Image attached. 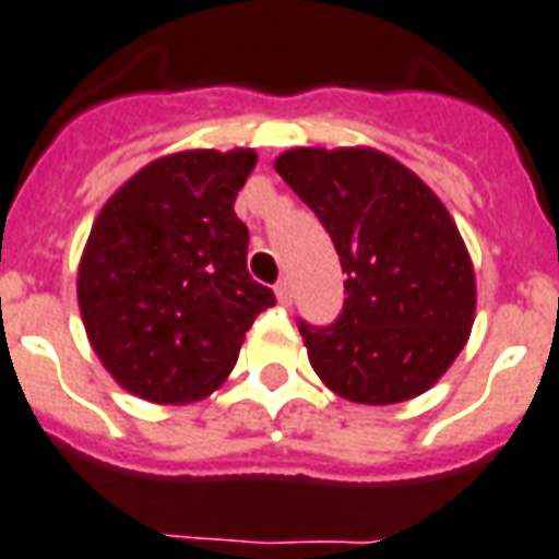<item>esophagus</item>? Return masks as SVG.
Returning a JSON list of instances; mask_svg holds the SVG:
<instances>
[{
  "label": "esophagus",
  "instance_id": "obj_1",
  "mask_svg": "<svg viewBox=\"0 0 559 559\" xmlns=\"http://www.w3.org/2000/svg\"><path fill=\"white\" fill-rule=\"evenodd\" d=\"M275 295H278V301L284 304V307H289L293 304V287H289V281H278V287H275Z\"/></svg>",
  "mask_w": 559,
  "mask_h": 559
}]
</instances>
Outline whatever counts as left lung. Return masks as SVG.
<instances>
[{
  "label": "left lung",
  "mask_w": 559,
  "mask_h": 559,
  "mask_svg": "<svg viewBox=\"0 0 559 559\" xmlns=\"http://www.w3.org/2000/svg\"><path fill=\"white\" fill-rule=\"evenodd\" d=\"M278 175L319 215L347 272L333 326L301 324L312 370L356 405L421 396L468 344L476 275L456 221L416 171L370 146H298Z\"/></svg>",
  "instance_id": "obj_1"
}]
</instances>
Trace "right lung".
I'll return each instance as SVG.
<instances>
[{"label": "right lung", "instance_id": "1", "mask_svg": "<svg viewBox=\"0 0 559 559\" xmlns=\"http://www.w3.org/2000/svg\"><path fill=\"white\" fill-rule=\"evenodd\" d=\"M255 163V148L163 154L94 217L76 301L91 350L131 396L189 405L215 393L275 304L249 275V233L235 215Z\"/></svg>", "mask_w": 559, "mask_h": 559}]
</instances>
